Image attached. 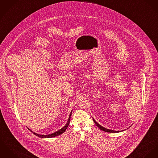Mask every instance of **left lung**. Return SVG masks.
<instances>
[{
    "mask_svg": "<svg viewBox=\"0 0 158 158\" xmlns=\"http://www.w3.org/2000/svg\"><path fill=\"white\" fill-rule=\"evenodd\" d=\"M93 120H94V123H95V124L97 125V126L100 129L102 130V131H106V132H108V133H118V132H121V131H124V130H121V131H116V130L115 131V130H113L108 129H106V128H105V127L101 126L100 125L94 118H93Z\"/></svg>",
    "mask_w": 158,
    "mask_h": 158,
    "instance_id": "left-lung-1",
    "label": "left lung"
}]
</instances>
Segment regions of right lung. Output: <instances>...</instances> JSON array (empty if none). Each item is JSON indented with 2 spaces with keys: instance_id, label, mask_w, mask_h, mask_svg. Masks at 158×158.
<instances>
[{
  "instance_id": "right-lung-1",
  "label": "right lung",
  "mask_w": 158,
  "mask_h": 158,
  "mask_svg": "<svg viewBox=\"0 0 158 158\" xmlns=\"http://www.w3.org/2000/svg\"><path fill=\"white\" fill-rule=\"evenodd\" d=\"M72 110L71 112V114H70L69 116L68 120V121H67V123L65 124V126H64L63 128H61V129L58 130V131L54 132V133H51V134L45 135H39V134H38V133H36L34 132V131H32L31 130L29 129L28 127H27V128H28V130H29L33 134H34L35 136H38V137H39V138H54V137L57 136L58 135H60L61 134H62L63 133H64V132L66 131V130L67 129V128H68V126H69V123H70V119H71V115H72Z\"/></svg>"
}]
</instances>
